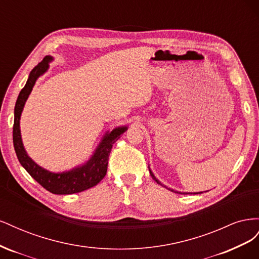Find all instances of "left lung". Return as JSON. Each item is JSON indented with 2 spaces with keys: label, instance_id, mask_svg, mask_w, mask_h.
I'll list each match as a JSON object with an SVG mask.
<instances>
[{
  "label": "left lung",
  "instance_id": "8db88e82",
  "mask_svg": "<svg viewBox=\"0 0 259 259\" xmlns=\"http://www.w3.org/2000/svg\"><path fill=\"white\" fill-rule=\"evenodd\" d=\"M149 171H150V175H151V177H152V178H153V179L155 180V182H156V183H158V184H159V185H161V186H163V187H165V186H164L163 184H161V183L159 182V179H158V178H155V176L153 175V173H152V171H151L150 167H149ZM167 189H168V188H167ZM169 190H170V189H169ZM170 191H173V192H176V193H183V194H187V192H177V191H174V190H170ZM195 193H197V192H195ZM198 193H199V192H198ZM200 193H202V192H200Z\"/></svg>",
  "mask_w": 259,
  "mask_h": 259
}]
</instances>
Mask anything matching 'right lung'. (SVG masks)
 Returning <instances> with one entry per match:
<instances>
[{
	"label": "right lung",
	"mask_w": 259,
	"mask_h": 259,
	"mask_svg": "<svg viewBox=\"0 0 259 259\" xmlns=\"http://www.w3.org/2000/svg\"><path fill=\"white\" fill-rule=\"evenodd\" d=\"M52 60V56H45L40 64L35 66L30 72L25 88L19 93L14 111L13 143L17 158L23 168L43 188L54 194H72L96 186L106 176L109 154L111 152L112 146L127 130V126H119L110 133L107 132L91 159L81 166L74 167L68 171H62V173H53L37 165L27 154L23 147L19 125L20 116L36 80L48 71L49 64Z\"/></svg>",
	"instance_id": "right-lung-1"
}]
</instances>
